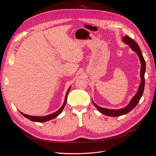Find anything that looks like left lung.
I'll return each instance as SVG.
<instances>
[{"mask_svg":"<svg viewBox=\"0 0 156 156\" xmlns=\"http://www.w3.org/2000/svg\"><path fill=\"white\" fill-rule=\"evenodd\" d=\"M122 41L126 44L130 46L131 49L137 54V55H138V57L140 59V63H141V69H140V74L141 82L139 86L138 90H137V92L135 94V95L132 98L129 104L123 108L118 109H107V108H102V107H100V106H98L93 101L94 105L98 109V110L99 112H100L101 113L104 114V115H106L109 116H120L123 115H125L128 113H129L131 110H132V109L136 106V105L138 104V103L139 102L141 97L143 95L144 87H145L144 75H145V72L146 65H145V60L142 55V51L139 47V46L133 39L130 38L129 36L127 35H126L125 36H123Z\"/></svg>","mask_w":156,"mask_h":156,"instance_id":"left-lung-1","label":"left lung"}]
</instances>
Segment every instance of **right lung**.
<instances>
[{"label":"right lung","instance_id":"right-lung-1","mask_svg":"<svg viewBox=\"0 0 156 156\" xmlns=\"http://www.w3.org/2000/svg\"><path fill=\"white\" fill-rule=\"evenodd\" d=\"M70 87L69 88V89L67 90V92L66 94V98H65V101H64V102L62 105V106H61V108L58 109V110L56 112H55L53 113H51L50 115H47V116H30V115H26V114H24L23 113L21 112L20 113L24 116L26 117V118L29 119L30 120L32 121V122H47L48 120H51V119H53L55 118H56L58 115H59L63 111V109L64 108V107H65L66 103H67V95H68V93L69 92L70 90Z\"/></svg>","mask_w":156,"mask_h":156}]
</instances>
